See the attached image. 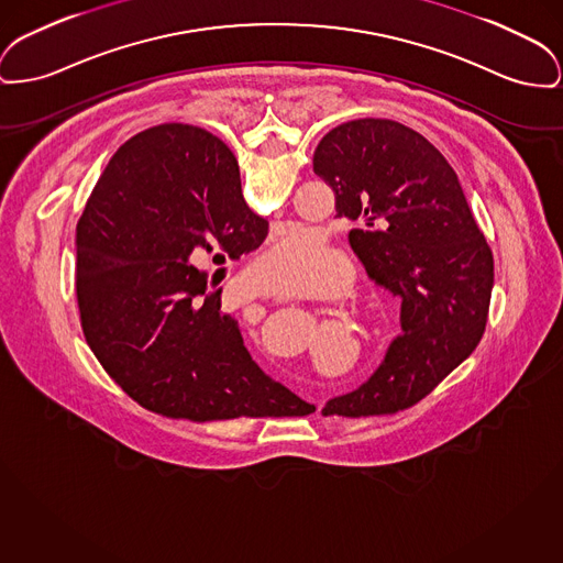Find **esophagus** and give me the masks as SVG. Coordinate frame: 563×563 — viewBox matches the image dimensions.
<instances>
[{
    "label": "esophagus",
    "mask_w": 563,
    "mask_h": 563,
    "mask_svg": "<svg viewBox=\"0 0 563 563\" xmlns=\"http://www.w3.org/2000/svg\"><path fill=\"white\" fill-rule=\"evenodd\" d=\"M317 410H319V412L323 410V401H319V404H317Z\"/></svg>",
    "instance_id": "esophagus-1"
}]
</instances>
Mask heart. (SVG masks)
Listing matches in <instances>:
<instances>
[{"instance_id": "obj_1", "label": "heart", "mask_w": 563, "mask_h": 563, "mask_svg": "<svg viewBox=\"0 0 563 563\" xmlns=\"http://www.w3.org/2000/svg\"><path fill=\"white\" fill-rule=\"evenodd\" d=\"M333 280L338 289H346L353 269L342 264V257L325 246L319 233L303 228H291L251 267L255 291L269 298L303 296Z\"/></svg>"}]
</instances>
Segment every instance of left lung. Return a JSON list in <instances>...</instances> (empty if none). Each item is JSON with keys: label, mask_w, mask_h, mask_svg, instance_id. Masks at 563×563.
Instances as JSON below:
<instances>
[{"label": "left lung", "mask_w": 563, "mask_h": 563, "mask_svg": "<svg viewBox=\"0 0 563 563\" xmlns=\"http://www.w3.org/2000/svg\"><path fill=\"white\" fill-rule=\"evenodd\" d=\"M355 223L349 242L369 280L401 299V335L360 389L331 397L325 417L394 415L431 394L478 346L494 289V255L455 169L421 133L389 119L333 128L312 157Z\"/></svg>", "instance_id": "1"}]
</instances>
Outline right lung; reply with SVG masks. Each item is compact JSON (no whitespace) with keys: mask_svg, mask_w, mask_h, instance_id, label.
I'll use <instances>...</instances> for the list:
<instances>
[{"mask_svg":"<svg viewBox=\"0 0 563 563\" xmlns=\"http://www.w3.org/2000/svg\"><path fill=\"white\" fill-rule=\"evenodd\" d=\"M265 235L217 135L169 123L112 155L76 225V296L87 344L142 408L198 423L314 412L253 362L196 267L203 255L238 260Z\"/></svg>","mask_w":563,"mask_h":563,"instance_id":"obj_1","label":"right lung"}]
</instances>
